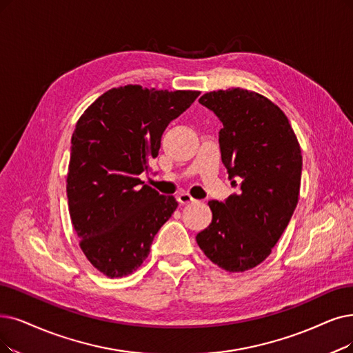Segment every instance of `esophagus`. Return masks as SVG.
Instances as JSON below:
<instances>
[{
    "mask_svg": "<svg viewBox=\"0 0 353 353\" xmlns=\"http://www.w3.org/2000/svg\"><path fill=\"white\" fill-rule=\"evenodd\" d=\"M195 200L192 199V196L190 195V194H187V192H181L179 195H178V203L179 204H191V203H194Z\"/></svg>",
    "mask_w": 353,
    "mask_h": 353,
    "instance_id": "1",
    "label": "esophagus"
}]
</instances>
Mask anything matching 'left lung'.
Instances as JSON below:
<instances>
[{"mask_svg":"<svg viewBox=\"0 0 353 353\" xmlns=\"http://www.w3.org/2000/svg\"><path fill=\"white\" fill-rule=\"evenodd\" d=\"M199 103L223 125L221 162L237 191L223 203L208 201L213 220L195 239L211 262L243 272L270 256L297 207L300 145L284 112L256 92L220 90Z\"/></svg>","mask_w":353,"mask_h":353,"instance_id":"left-lung-1","label":"left lung"}]
</instances>
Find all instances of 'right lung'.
<instances>
[{
    "mask_svg": "<svg viewBox=\"0 0 353 353\" xmlns=\"http://www.w3.org/2000/svg\"><path fill=\"white\" fill-rule=\"evenodd\" d=\"M199 95L125 85L104 92L78 120L66 179L69 214L82 252L104 275L136 271L176 210L172 195L137 176L152 169L168 124Z\"/></svg>",
    "mask_w": 353,
    "mask_h": 353,
    "instance_id": "right-lung-1",
    "label": "right lung"
}]
</instances>
